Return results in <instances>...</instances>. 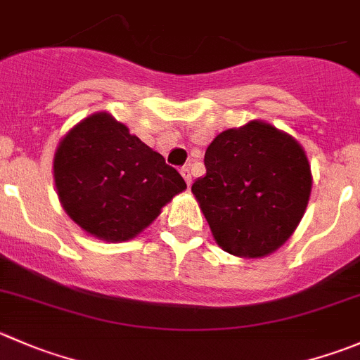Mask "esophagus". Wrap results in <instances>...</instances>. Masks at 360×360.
Here are the masks:
<instances>
[{
	"mask_svg": "<svg viewBox=\"0 0 360 360\" xmlns=\"http://www.w3.org/2000/svg\"><path fill=\"white\" fill-rule=\"evenodd\" d=\"M181 176H183V179L186 181V184L190 186L191 184V172H190V167H183L181 169Z\"/></svg>",
	"mask_w": 360,
	"mask_h": 360,
	"instance_id": "1",
	"label": "esophagus"
}]
</instances>
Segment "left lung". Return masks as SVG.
<instances>
[{"label":"left lung","instance_id":"1","mask_svg":"<svg viewBox=\"0 0 360 360\" xmlns=\"http://www.w3.org/2000/svg\"><path fill=\"white\" fill-rule=\"evenodd\" d=\"M204 163L207 172L191 191L223 251L262 258L290 239L313 184L308 156L292 135L253 120L216 135Z\"/></svg>","mask_w":360,"mask_h":360}]
</instances>
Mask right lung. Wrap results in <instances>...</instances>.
Returning <instances> with one entry per match:
<instances>
[{"label":"right lung","instance_id":"add662e5","mask_svg":"<svg viewBox=\"0 0 360 360\" xmlns=\"http://www.w3.org/2000/svg\"><path fill=\"white\" fill-rule=\"evenodd\" d=\"M52 170L70 219L107 243L137 237L186 190L179 172L109 112L91 114L66 131Z\"/></svg>","mask_w":360,"mask_h":360}]
</instances>
